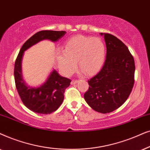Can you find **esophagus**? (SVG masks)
Segmentation results:
<instances>
[{
    "label": "esophagus",
    "instance_id": "obj_1",
    "mask_svg": "<svg viewBox=\"0 0 150 150\" xmlns=\"http://www.w3.org/2000/svg\"><path fill=\"white\" fill-rule=\"evenodd\" d=\"M77 81H78L77 80H74V79H73V80L71 81V83L72 85L75 84V83H77Z\"/></svg>",
    "mask_w": 150,
    "mask_h": 150
}]
</instances>
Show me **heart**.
Masks as SVG:
<instances>
[{
	"instance_id": "heart-1",
	"label": "heart",
	"mask_w": 150,
	"mask_h": 150,
	"mask_svg": "<svg viewBox=\"0 0 150 150\" xmlns=\"http://www.w3.org/2000/svg\"><path fill=\"white\" fill-rule=\"evenodd\" d=\"M105 48L101 40L77 35L66 43L64 51H56L55 57L64 75H69L75 71L77 62L86 75H91L99 71L104 62Z\"/></svg>"
}]
</instances>
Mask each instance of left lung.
<instances>
[{"mask_svg":"<svg viewBox=\"0 0 150 150\" xmlns=\"http://www.w3.org/2000/svg\"><path fill=\"white\" fill-rule=\"evenodd\" d=\"M104 37L106 57L102 69L88 81L89 88L84 99L94 110L111 112L128 98L134 83V57L123 42L110 33Z\"/></svg>","mask_w":150,"mask_h":150,"instance_id":"obj_1","label":"left lung"}]
</instances>
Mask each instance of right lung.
Here are the masks:
<instances>
[{"label": "right lung", "instance_id": "obj_1", "mask_svg": "<svg viewBox=\"0 0 150 150\" xmlns=\"http://www.w3.org/2000/svg\"><path fill=\"white\" fill-rule=\"evenodd\" d=\"M64 31L45 30L37 32L24 43L20 50L14 66V79L17 91L27 108L34 112L48 115L55 112L64 100L65 89L70 86L71 79L62 77L53 70L47 80L38 87L27 86L22 73V60L25 51L44 40L57 42L66 34Z\"/></svg>", "mask_w": 150, "mask_h": 150}]
</instances>
